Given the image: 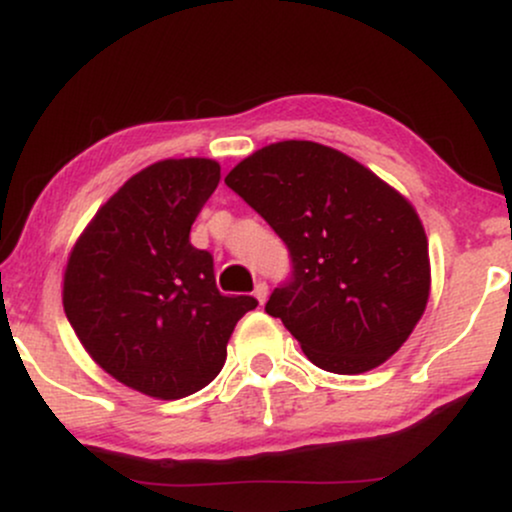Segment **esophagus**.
I'll return each mask as SVG.
<instances>
[{"label": "esophagus", "mask_w": 512, "mask_h": 512, "mask_svg": "<svg viewBox=\"0 0 512 512\" xmlns=\"http://www.w3.org/2000/svg\"><path fill=\"white\" fill-rule=\"evenodd\" d=\"M252 293H255V298H257V301H260V305H262L264 301H267V296H269V286L264 284V281H257L255 291H252Z\"/></svg>", "instance_id": "1"}]
</instances>
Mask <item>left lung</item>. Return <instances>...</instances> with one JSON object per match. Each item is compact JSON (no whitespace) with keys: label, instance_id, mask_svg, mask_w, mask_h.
Listing matches in <instances>:
<instances>
[{"label":"left lung","instance_id":"8db88e82","mask_svg":"<svg viewBox=\"0 0 512 512\" xmlns=\"http://www.w3.org/2000/svg\"><path fill=\"white\" fill-rule=\"evenodd\" d=\"M226 185L289 248V281L264 310L317 368L366 373L407 342L431 264L419 214L397 190L342 151L296 139L255 151Z\"/></svg>","mask_w":512,"mask_h":512}]
</instances>
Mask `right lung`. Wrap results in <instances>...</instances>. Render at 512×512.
Listing matches in <instances>:
<instances>
[{
  "instance_id": "obj_1",
  "label": "right lung",
  "mask_w": 512,
  "mask_h": 512,
  "mask_svg": "<svg viewBox=\"0 0 512 512\" xmlns=\"http://www.w3.org/2000/svg\"><path fill=\"white\" fill-rule=\"evenodd\" d=\"M221 180L211 158H168L98 209L64 269L62 303L93 361L156 399L202 390L226 363L252 296L216 289L214 257L190 228Z\"/></svg>"
}]
</instances>
